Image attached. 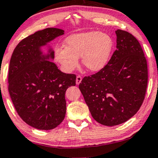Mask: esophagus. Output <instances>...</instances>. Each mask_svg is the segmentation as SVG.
I'll return each mask as SVG.
<instances>
[{
    "label": "esophagus",
    "mask_w": 158,
    "mask_h": 158,
    "mask_svg": "<svg viewBox=\"0 0 158 158\" xmlns=\"http://www.w3.org/2000/svg\"><path fill=\"white\" fill-rule=\"evenodd\" d=\"M81 79H82V77H81L80 75H78L77 77V79H76V83H77V85H79V84H80Z\"/></svg>",
    "instance_id": "obj_1"
}]
</instances>
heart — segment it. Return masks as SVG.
I'll return each mask as SVG.
<instances>
[{
  "label": "heart",
  "mask_w": 158,
  "mask_h": 158,
  "mask_svg": "<svg viewBox=\"0 0 158 158\" xmlns=\"http://www.w3.org/2000/svg\"><path fill=\"white\" fill-rule=\"evenodd\" d=\"M65 48L55 49L56 61L65 73L79 65L81 57L84 66L91 72L102 70L110 59L114 47L111 37L106 33L90 31L69 35L65 40Z\"/></svg>",
  "instance_id": "b5f03b06"
}]
</instances>
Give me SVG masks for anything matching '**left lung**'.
<instances>
[{"instance_id":"1","label":"left lung","mask_w":158,"mask_h":158,"mask_svg":"<svg viewBox=\"0 0 158 158\" xmlns=\"http://www.w3.org/2000/svg\"><path fill=\"white\" fill-rule=\"evenodd\" d=\"M117 49L102 70L85 77L79 87L92 117L106 126L122 124L134 116L144 100L148 69L139 41L117 30Z\"/></svg>"}]
</instances>
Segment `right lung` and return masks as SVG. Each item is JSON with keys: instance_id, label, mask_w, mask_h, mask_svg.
Returning a JSON list of instances; mask_svg holds the SVG:
<instances>
[{"instance_id": "1", "label": "right lung", "mask_w": 158, "mask_h": 158, "mask_svg": "<svg viewBox=\"0 0 158 158\" xmlns=\"http://www.w3.org/2000/svg\"><path fill=\"white\" fill-rule=\"evenodd\" d=\"M64 34L48 27L25 38L14 50L9 69V93L18 114L31 127L52 130L63 122L66 112L65 94L76 85L75 74L65 73L52 62L54 52L43 55L41 47Z\"/></svg>"}]
</instances>
